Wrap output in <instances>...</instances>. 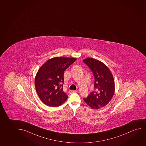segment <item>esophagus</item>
<instances>
[{"label": "esophagus", "mask_w": 146, "mask_h": 146, "mask_svg": "<svg viewBox=\"0 0 146 146\" xmlns=\"http://www.w3.org/2000/svg\"><path fill=\"white\" fill-rule=\"evenodd\" d=\"M76 90H70L68 92V93L70 94H72V93H74V92H76Z\"/></svg>", "instance_id": "1"}]
</instances>
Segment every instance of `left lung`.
I'll return each mask as SVG.
<instances>
[{
  "label": "left lung",
  "instance_id": "8db88e82",
  "mask_svg": "<svg viewBox=\"0 0 146 146\" xmlns=\"http://www.w3.org/2000/svg\"><path fill=\"white\" fill-rule=\"evenodd\" d=\"M92 72L95 78V90L86 98L87 105L93 109H99L107 105L115 92V82L109 68L102 62L92 58L83 60Z\"/></svg>",
  "mask_w": 146,
  "mask_h": 146
}]
</instances>
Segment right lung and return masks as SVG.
I'll return each instance as SVG.
<instances>
[{"label":"right lung","instance_id":"obj_1","mask_svg":"<svg viewBox=\"0 0 146 146\" xmlns=\"http://www.w3.org/2000/svg\"><path fill=\"white\" fill-rule=\"evenodd\" d=\"M76 60V58H52L39 68L35 76V89L43 104L58 107L68 99L63 90L64 72Z\"/></svg>","mask_w":146,"mask_h":146}]
</instances>
